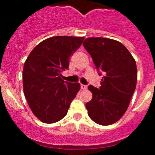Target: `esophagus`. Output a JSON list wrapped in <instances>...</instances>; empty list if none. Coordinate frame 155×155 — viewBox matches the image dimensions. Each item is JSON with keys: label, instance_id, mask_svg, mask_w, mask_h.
I'll return each instance as SVG.
<instances>
[{"label": "esophagus", "instance_id": "obj_1", "mask_svg": "<svg viewBox=\"0 0 155 155\" xmlns=\"http://www.w3.org/2000/svg\"><path fill=\"white\" fill-rule=\"evenodd\" d=\"M81 88L83 90H85L87 88V85H85V84H81Z\"/></svg>", "mask_w": 155, "mask_h": 155}]
</instances>
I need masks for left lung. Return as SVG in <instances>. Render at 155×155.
<instances>
[{
  "label": "left lung",
  "mask_w": 155,
  "mask_h": 155,
  "mask_svg": "<svg viewBox=\"0 0 155 155\" xmlns=\"http://www.w3.org/2000/svg\"><path fill=\"white\" fill-rule=\"evenodd\" d=\"M84 47L91 55L99 75V88L92 85V99L86 103L87 114L96 124L108 126L126 113L136 88L137 70L135 60L126 46L107 38H87Z\"/></svg>",
  "instance_id": "1"
}]
</instances>
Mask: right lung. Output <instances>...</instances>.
Wrapping results in <instances>:
<instances>
[{"mask_svg": "<svg viewBox=\"0 0 155 155\" xmlns=\"http://www.w3.org/2000/svg\"><path fill=\"white\" fill-rule=\"evenodd\" d=\"M84 37L54 36L41 42L30 53L23 68L25 96L40 121L53 124L68 113L79 83L65 81L61 72L69 68L70 58Z\"/></svg>", "mask_w": 155, "mask_h": 155, "instance_id": "add662e5", "label": "right lung"}]
</instances>
